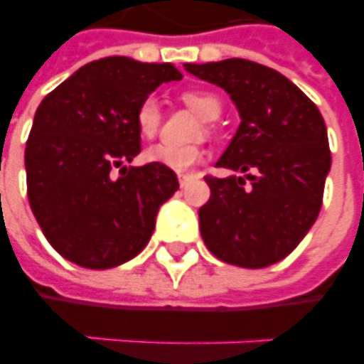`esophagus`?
<instances>
[{
	"instance_id": "esophagus-1",
	"label": "esophagus",
	"mask_w": 364,
	"mask_h": 364,
	"mask_svg": "<svg viewBox=\"0 0 364 364\" xmlns=\"http://www.w3.org/2000/svg\"><path fill=\"white\" fill-rule=\"evenodd\" d=\"M192 178V174H188V172H182V174H178V182H180V186H184L188 180Z\"/></svg>"
}]
</instances>
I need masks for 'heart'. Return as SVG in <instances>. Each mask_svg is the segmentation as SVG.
<instances>
[{
	"label": "heart",
	"instance_id": "b5f03b06",
	"mask_svg": "<svg viewBox=\"0 0 364 364\" xmlns=\"http://www.w3.org/2000/svg\"><path fill=\"white\" fill-rule=\"evenodd\" d=\"M182 102L192 107L202 119L215 121L221 115V102L210 92L202 90H186L182 92ZM135 125L139 135L143 139H153L156 131L161 127V105L154 97H145L135 113ZM202 159L200 146H172V145H153L145 151V161L164 166V168L174 170V172H184L190 166H194L196 162Z\"/></svg>",
	"mask_w": 364,
	"mask_h": 364
}]
</instances>
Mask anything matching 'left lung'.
Returning a JSON list of instances; mask_svg holds the SVG:
<instances>
[{
  "label": "left lung",
  "instance_id": "obj_1",
  "mask_svg": "<svg viewBox=\"0 0 364 364\" xmlns=\"http://www.w3.org/2000/svg\"><path fill=\"white\" fill-rule=\"evenodd\" d=\"M184 68L223 87L241 115L218 166L251 172L205 176L211 196L200 208L203 243L228 264L270 267L298 247L321 210L331 166L323 117L300 87L259 63L228 58Z\"/></svg>",
  "mask_w": 364,
  "mask_h": 364
}]
</instances>
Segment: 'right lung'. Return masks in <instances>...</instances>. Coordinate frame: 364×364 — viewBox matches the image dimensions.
<instances>
[{"instance_id": "add662e5", "label": "right lung", "mask_w": 364, "mask_h": 364, "mask_svg": "<svg viewBox=\"0 0 364 364\" xmlns=\"http://www.w3.org/2000/svg\"><path fill=\"white\" fill-rule=\"evenodd\" d=\"M180 78L172 64L107 56L41 102L25 146L27 198L46 241L66 260L113 269L146 247L178 178L153 162L127 166L141 153L135 113L162 82Z\"/></svg>"}]
</instances>
